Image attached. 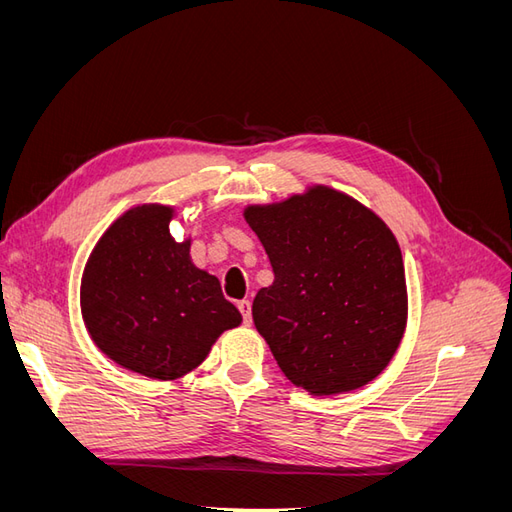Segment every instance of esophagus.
Instances as JSON below:
<instances>
[{"mask_svg":"<svg viewBox=\"0 0 512 512\" xmlns=\"http://www.w3.org/2000/svg\"><path fill=\"white\" fill-rule=\"evenodd\" d=\"M237 307H239V312H241V316H243V322L250 324V322H252V303L243 299V301L237 303Z\"/></svg>","mask_w":512,"mask_h":512,"instance_id":"esophagus-1","label":"esophagus"}]
</instances>
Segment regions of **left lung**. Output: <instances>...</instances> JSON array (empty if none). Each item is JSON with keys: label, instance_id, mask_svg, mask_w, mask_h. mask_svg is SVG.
I'll list each match as a JSON object with an SVG mask.
<instances>
[{"label": "left lung", "instance_id": "1", "mask_svg": "<svg viewBox=\"0 0 512 512\" xmlns=\"http://www.w3.org/2000/svg\"><path fill=\"white\" fill-rule=\"evenodd\" d=\"M243 215L273 267L252 316L284 376L309 395L354 391L380 376L408 320L391 228L327 185Z\"/></svg>", "mask_w": 512, "mask_h": 512}]
</instances>
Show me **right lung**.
Instances as JSON below:
<instances>
[{"instance_id": "obj_1", "label": "right lung", "mask_w": 512, "mask_h": 512, "mask_svg": "<svg viewBox=\"0 0 512 512\" xmlns=\"http://www.w3.org/2000/svg\"><path fill=\"white\" fill-rule=\"evenodd\" d=\"M175 209L126 211L91 252L81 280V312L94 344L134 374L177 380L207 359L224 331L241 324L218 277L194 267L190 239L177 243Z\"/></svg>"}]
</instances>
